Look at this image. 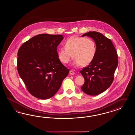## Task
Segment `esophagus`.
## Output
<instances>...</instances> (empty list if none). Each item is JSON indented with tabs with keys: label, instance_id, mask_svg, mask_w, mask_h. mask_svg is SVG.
<instances>
[{
	"label": "esophagus",
	"instance_id": "obj_1",
	"mask_svg": "<svg viewBox=\"0 0 135 135\" xmlns=\"http://www.w3.org/2000/svg\"><path fill=\"white\" fill-rule=\"evenodd\" d=\"M69 73L70 74V75H73L75 74V72H74L73 70H70Z\"/></svg>",
	"mask_w": 135,
	"mask_h": 135
}]
</instances>
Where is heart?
I'll return each instance as SVG.
<instances>
[{
  "instance_id": "b5f03b06",
  "label": "heart",
  "mask_w": 135,
  "mask_h": 135,
  "mask_svg": "<svg viewBox=\"0 0 135 135\" xmlns=\"http://www.w3.org/2000/svg\"><path fill=\"white\" fill-rule=\"evenodd\" d=\"M96 51V44L93 39L75 36L66 41L65 48H59L57 54L59 60L64 64H68L73 56L75 65L86 66L93 60Z\"/></svg>"
}]
</instances>
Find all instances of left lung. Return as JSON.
<instances>
[{
  "label": "left lung",
  "mask_w": 135,
  "mask_h": 135,
  "mask_svg": "<svg viewBox=\"0 0 135 135\" xmlns=\"http://www.w3.org/2000/svg\"><path fill=\"white\" fill-rule=\"evenodd\" d=\"M86 36L95 41L97 51L92 62L80 71L85 79L81 88L86 94L96 95L106 90L113 81L118 55L110 40L101 33L89 32L82 37Z\"/></svg>",
  "instance_id": "obj_1"
}]
</instances>
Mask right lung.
<instances>
[{
	"label": "right lung",
	"mask_w": 135,
	"mask_h": 135,
	"mask_svg": "<svg viewBox=\"0 0 135 135\" xmlns=\"http://www.w3.org/2000/svg\"><path fill=\"white\" fill-rule=\"evenodd\" d=\"M60 35L42 33L26 41L18 50L17 70L29 93L37 98L49 99L57 93L69 69L58 58Z\"/></svg>",
	"instance_id": "right-lung-1"
}]
</instances>
